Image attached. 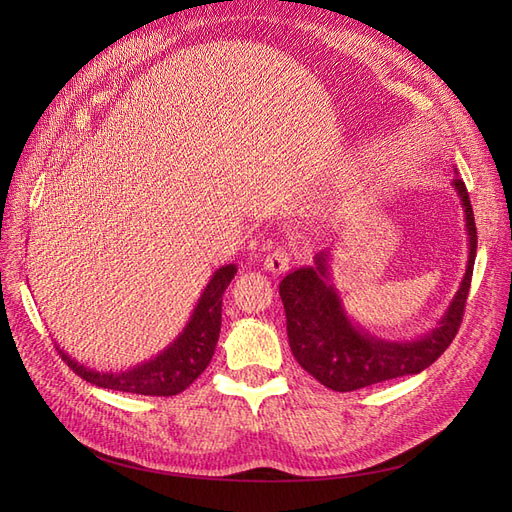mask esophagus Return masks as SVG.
<instances>
[{"instance_id": "1", "label": "esophagus", "mask_w": 512, "mask_h": 512, "mask_svg": "<svg viewBox=\"0 0 512 512\" xmlns=\"http://www.w3.org/2000/svg\"><path fill=\"white\" fill-rule=\"evenodd\" d=\"M265 269L271 275H282L290 269V252L286 247H277L267 258H265Z\"/></svg>"}]
</instances>
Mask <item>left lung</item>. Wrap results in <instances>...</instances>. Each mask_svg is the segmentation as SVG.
<instances>
[{
  "label": "left lung",
  "mask_w": 512,
  "mask_h": 512,
  "mask_svg": "<svg viewBox=\"0 0 512 512\" xmlns=\"http://www.w3.org/2000/svg\"><path fill=\"white\" fill-rule=\"evenodd\" d=\"M453 188L463 207L468 232V267L444 316L429 333L391 342L367 333L346 314L331 282L329 252H318L314 267L288 273L280 284L288 342L294 359L327 389L348 393L410 374H421L455 339L472 282L476 258V224L466 183L457 175Z\"/></svg>",
  "instance_id": "1"
}]
</instances>
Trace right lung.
Wrapping results in <instances>:
<instances>
[{"instance_id": "right-lung-1", "label": "right lung", "mask_w": 512, "mask_h": 512, "mask_svg": "<svg viewBox=\"0 0 512 512\" xmlns=\"http://www.w3.org/2000/svg\"><path fill=\"white\" fill-rule=\"evenodd\" d=\"M237 273V265H224L211 275L183 331L162 352L126 371H98L81 365L59 350L61 359L83 380L121 393L170 397L188 389L211 363L222 327V294Z\"/></svg>"}]
</instances>
